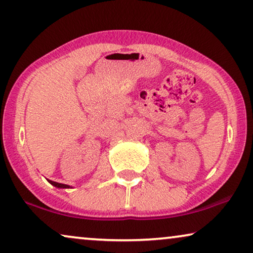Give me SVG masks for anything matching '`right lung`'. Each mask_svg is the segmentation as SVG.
<instances>
[{
  "label": "right lung",
  "mask_w": 253,
  "mask_h": 253,
  "mask_svg": "<svg viewBox=\"0 0 253 253\" xmlns=\"http://www.w3.org/2000/svg\"><path fill=\"white\" fill-rule=\"evenodd\" d=\"M48 181H49V179H48ZM49 183L50 184H53L54 186H57V188H69V185H67V184H61V183H57V182H54V181H49Z\"/></svg>",
  "instance_id": "1"
}]
</instances>
